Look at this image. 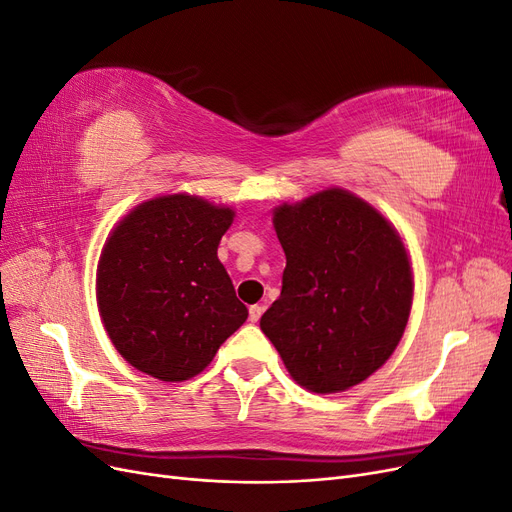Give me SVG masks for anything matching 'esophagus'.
<instances>
[{"mask_svg":"<svg viewBox=\"0 0 512 512\" xmlns=\"http://www.w3.org/2000/svg\"><path fill=\"white\" fill-rule=\"evenodd\" d=\"M262 312H265V307H262V305H252L250 307V322H258Z\"/></svg>","mask_w":512,"mask_h":512,"instance_id":"esophagus-1","label":"esophagus"}]
</instances>
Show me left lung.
<instances>
[{
  "mask_svg": "<svg viewBox=\"0 0 512 512\" xmlns=\"http://www.w3.org/2000/svg\"><path fill=\"white\" fill-rule=\"evenodd\" d=\"M273 228L286 269L260 329L303 389L348 391L404 337L414 294L406 243L374 205L344 188L282 203Z\"/></svg>",
  "mask_w": 512,
  "mask_h": 512,
  "instance_id": "1",
  "label": "left lung"
}]
</instances>
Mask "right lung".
<instances>
[{
    "label": "right lung",
    "instance_id": "add662e5",
    "mask_svg": "<svg viewBox=\"0 0 512 512\" xmlns=\"http://www.w3.org/2000/svg\"><path fill=\"white\" fill-rule=\"evenodd\" d=\"M235 209L179 192L136 205L106 237L98 312L115 350L162 382L198 376L247 320L218 258Z\"/></svg>",
    "mask_w": 512,
    "mask_h": 512
}]
</instances>
